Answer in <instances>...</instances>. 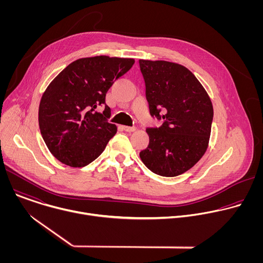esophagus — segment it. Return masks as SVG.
Returning <instances> with one entry per match:
<instances>
[{"mask_svg":"<svg viewBox=\"0 0 263 263\" xmlns=\"http://www.w3.org/2000/svg\"><path fill=\"white\" fill-rule=\"evenodd\" d=\"M123 129L125 130V131H127V132H133V131H135V127H128V126H124L123 127Z\"/></svg>","mask_w":263,"mask_h":263,"instance_id":"1","label":"esophagus"}]
</instances>
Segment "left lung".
I'll use <instances>...</instances> for the list:
<instances>
[{
  "instance_id": "obj_1",
  "label": "left lung",
  "mask_w": 263,
  "mask_h": 263,
  "mask_svg": "<svg viewBox=\"0 0 263 263\" xmlns=\"http://www.w3.org/2000/svg\"><path fill=\"white\" fill-rule=\"evenodd\" d=\"M149 115L160 127L146 128L147 147L139 156L154 174L176 177L192 168L207 149L213 108L195 74L168 61L139 60Z\"/></svg>"
}]
</instances>
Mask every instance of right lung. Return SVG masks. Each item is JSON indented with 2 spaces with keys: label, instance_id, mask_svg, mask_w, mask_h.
Segmentation results:
<instances>
[{
  "label": "right lung",
  "instance_id": "obj_1",
  "mask_svg": "<svg viewBox=\"0 0 263 263\" xmlns=\"http://www.w3.org/2000/svg\"><path fill=\"white\" fill-rule=\"evenodd\" d=\"M134 59L108 56L81 58L68 64L48 86L39 109L42 136L62 163L82 167L97 159L118 131L110 124L106 93ZM98 105L105 108L97 112Z\"/></svg>",
  "mask_w": 263,
  "mask_h": 263
}]
</instances>
